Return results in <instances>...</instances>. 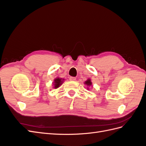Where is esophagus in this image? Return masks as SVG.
<instances>
[{
	"mask_svg": "<svg viewBox=\"0 0 146 146\" xmlns=\"http://www.w3.org/2000/svg\"><path fill=\"white\" fill-rule=\"evenodd\" d=\"M69 80H71V81H74V80H76V77H70Z\"/></svg>",
	"mask_w": 146,
	"mask_h": 146,
	"instance_id": "esophagus-1",
	"label": "esophagus"
}]
</instances>
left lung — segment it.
I'll list each match as a JSON object with an SVG mask.
<instances>
[{"instance_id": "obj_1", "label": "left lung", "mask_w": 146, "mask_h": 146, "mask_svg": "<svg viewBox=\"0 0 146 146\" xmlns=\"http://www.w3.org/2000/svg\"><path fill=\"white\" fill-rule=\"evenodd\" d=\"M85 84H86L87 86H91L92 85V82H91L90 79H88L85 82ZM88 89H89V88H88Z\"/></svg>"}]
</instances>
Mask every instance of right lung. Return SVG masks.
I'll return each instance as SVG.
<instances>
[{"label": "right lung", "instance_id": "1", "mask_svg": "<svg viewBox=\"0 0 146 146\" xmlns=\"http://www.w3.org/2000/svg\"><path fill=\"white\" fill-rule=\"evenodd\" d=\"M64 79H62L61 78H56L55 80H54V82L53 83V85H54V88L56 89V88H58L60 86H61L62 85V83L63 82Z\"/></svg>", "mask_w": 146, "mask_h": 146}]
</instances>
